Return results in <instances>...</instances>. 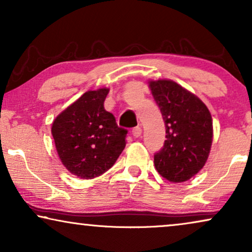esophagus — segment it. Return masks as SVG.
<instances>
[{"label": "esophagus", "mask_w": 252, "mask_h": 252, "mask_svg": "<svg viewBox=\"0 0 252 252\" xmlns=\"http://www.w3.org/2000/svg\"><path fill=\"white\" fill-rule=\"evenodd\" d=\"M132 134L134 137H139V136H141V134H142V129H141V127H139V126L134 127L132 130Z\"/></svg>", "instance_id": "esophagus-1"}]
</instances>
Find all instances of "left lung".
Here are the masks:
<instances>
[{
  "mask_svg": "<svg viewBox=\"0 0 252 252\" xmlns=\"http://www.w3.org/2000/svg\"><path fill=\"white\" fill-rule=\"evenodd\" d=\"M163 116L166 140L154 155L156 170L172 182H184L204 166L212 143V118L206 105L171 80L150 81Z\"/></svg>",
  "mask_w": 252,
  "mask_h": 252,
  "instance_id": "8db88e82",
  "label": "left lung"
}]
</instances>
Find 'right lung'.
I'll return each instance as SVG.
<instances>
[{
    "mask_svg": "<svg viewBox=\"0 0 252 252\" xmlns=\"http://www.w3.org/2000/svg\"><path fill=\"white\" fill-rule=\"evenodd\" d=\"M109 89L89 91L64 110L51 127L62 163L72 174L93 179L113 166L126 146L128 130L104 109Z\"/></svg>",
    "mask_w": 252,
    "mask_h": 252,
    "instance_id": "add662e5",
    "label": "right lung"
}]
</instances>
